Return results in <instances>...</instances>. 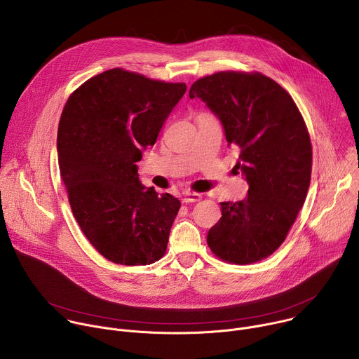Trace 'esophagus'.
Listing matches in <instances>:
<instances>
[{
	"mask_svg": "<svg viewBox=\"0 0 359 359\" xmlns=\"http://www.w3.org/2000/svg\"><path fill=\"white\" fill-rule=\"evenodd\" d=\"M201 198V194L198 193H193V191H184L183 193V201L184 203H194L198 201Z\"/></svg>",
	"mask_w": 359,
	"mask_h": 359,
	"instance_id": "1",
	"label": "esophagus"
}]
</instances>
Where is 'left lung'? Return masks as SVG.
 Masks as SVG:
<instances>
[{
    "instance_id": "1",
    "label": "left lung",
    "mask_w": 359,
    "mask_h": 359,
    "mask_svg": "<svg viewBox=\"0 0 359 359\" xmlns=\"http://www.w3.org/2000/svg\"><path fill=\"white\" fill-rule=\"evenodd\" d=\"M189 96L219 118L248 184L244 200L220 203L208 244L224 262H260L283 244L305 201L313 165L309 130L288 92L259 72L204 76Z\"/></svg>"
}]
</instances>
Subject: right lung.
Here are the masks:
<instances>
[{
    "label": "right lung",
    "instance_id": "right-lung-1",
    "mask_svg": "<svg viewBox=\"0 0 359 359\" xmlns=\"http://www.w3.org/2000/svg\"><path fill=\"white\" fill-rule=\"evenodd\" d=\"M186 89L115 68L83 82L62 111L57 147L71 209L112 263L146 266L166 251L180 201L144 187L135 163Z\"/></svg>",
    "mask_w": 359,
    "mask_h": 359
}]
</instances>
